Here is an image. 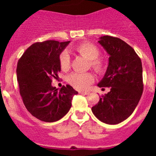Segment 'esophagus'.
Returning <instances> with one entry per match:
<instances>
[{
	"label": "esophagus",
	"mask_w": 156,
	"mask_h": 156,
	"mask_svg": "<svg viewBox=\"0 0 156 156\" xmlns=\"http://www.w3.org/2000/svg\"><path fill=\"white\" fill-rule=\"evenodd\" d=\"M79 93L82 94H88L90 93V91L89 90H80Z\"/></svg>",
	"instance_id": "esophagus-1"
}]
</instances>
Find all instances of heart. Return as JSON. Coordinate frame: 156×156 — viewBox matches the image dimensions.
<instances>
[{"label": "heart", "instance_id": "heart-1", "mask_svg": "<svg viewBox=\"0 0 156 156\" xmlns=\"http://www.w3.org/2000/svg\"><path fill=\"white\" fill-rule=\"evenodd\" d=\"M76 51L89 61L88 66L95 73L103 74L107 69V62L102 58L98 57L100 49L93 43L83 42L75 48ZM59 65L62 71H68L70 68V57L68 52L63 51L59 55ZM68 83L78 90H84L94 80L91 73H73L68 76Z\"/></svg>", "mask_w": 156, "mask_h": 156}]
</instances>
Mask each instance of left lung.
Segmentation results:
<instances>
[{"instance_id":"obj_1","label":"left lung","mask_w":156,"mask_h":156,"mask_svg":"<svg viewBox=\"0 0 156 156\" xmlns=\"http://www.w3.org/2000/svg\"><path fill=\"white\" fill-rule=\"evenodd\" d=\"M98 43L110 57L105 75L98 86L110 87V91L91 110L101 122L117 124L133 113L142 95V64L133 48L118 37L104 36Z\"/></svg>"}]
</instances>
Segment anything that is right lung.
<instances>
[{
  "instance_id": "obj_1",
  "label": "right lung",
  "mask_w": 156,
  "mask_h": 156,
  "mask_svg": "<svg viewBox=\"0 0 156 156\" xmlns=\"http://www.w3.org/2000/svg\"><path fill=\"white\" fill-rule=\"evenodd\" d=\"M69 41H45L27 48L17 64V80L27 109L44 122H55L69 111L76 91L70 85L59 90L51 86L61 71L59 55Z\"/></svg>"
}]
</instances>
